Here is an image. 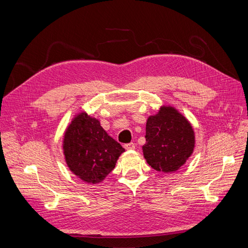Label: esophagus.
<instances>
[{"mask_svg":"<svg viewBox=\"0 0 248 248\" xmlns=\"http://www.w3.org/2000/svg\"><path fill=\"white\" fill-rule=\"evenodd\" d=\"M124 148L126 150H133L134 148H136V145L133 144V142H129V144H125L124 145Z\"/></svg>","mask_w":248,"mask_h":248,"instance_id":"1","label":"esophagus"}]
</instances>
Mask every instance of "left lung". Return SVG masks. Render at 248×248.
Returning <instances> with one entry per match:
<instances>
[{
  "instance_id": "8db88e82",
  "label": "left lung",
  "mask_w": 248,
  "mask_h": 248,
  "mask_svg": "<svg viewBox=\"0 0 248 248\" xmlns=\"http://www.w3.org/2000/svg\"><path fill=\"white\" fill-rule=\"evenodd\" d=\"M142 152L154 170L176 171L193 152L194 132L190 123L171 107L160 108L148 118Z\"/></svg>"
}]
</instances>
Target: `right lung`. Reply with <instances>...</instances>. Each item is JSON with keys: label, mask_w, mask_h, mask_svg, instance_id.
Here are the masks:
<instances>
[{"label": "right lung", "mask_w": 248, "mask_h": 248, "mask_svg": "<svg viewBox=\"0 0 248 248\" xmlns=\"http://www.w3.org/2000/svg\"><path fill=\"white\" fill-rule=\"evenodd\" d=\"M67 166L88 183H99L114 170L125 150L110 138L98 120L81 112L67 128L63 141Z\"/></svg>", "instance_id": "obj_1"}]
</instances>
